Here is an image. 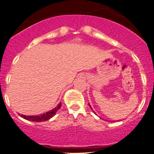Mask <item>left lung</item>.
Here are the masks:
<instances>
[{
	"mask_svg": "<svg viewBox=\"0 0 154 154\" xmlns=\"http://www.w3.org/2000/svg\"><path fill=\"white\" fill-rule=\"evenodd\" d=\"M89 105H90V104H89ZM90 107H91V109H92V110H93V109H92V107H91V105H90Z\"/></svg>",
	"mask_w": 154,
	"mask_h": 154,
	"instance_id": "8db88e82",
	"label": "left lung"
}]
</instances>
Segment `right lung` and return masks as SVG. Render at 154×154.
Returning <instances> with one entry per match:
<instances>
[{
	"label": "right lung",
	"instance_id": "obj_1",
	"mask_svg": "<svg viewBox=\"0 0 154 154\" xmlns=\"http://www.w3.org/2000/svg\"><path fill=\"white\" fill-rule=\"evenodd\" d=\"M61 106V104L59 103L58 104V105L55 108L51 109V110L47 112L46 113H43L42 115H30V116H26V115H20V114H18L19 115H20L21 117H23V119H27V120L32 121V122H45L47 121L48 119H51V117H53L57 113V112L60 109V107Z\"/></svg>",
	"mask_w": 154,
	"mask_h": 154
}]
</instances>
